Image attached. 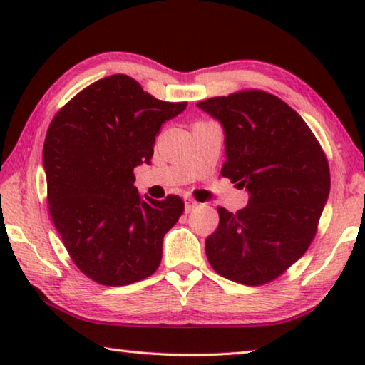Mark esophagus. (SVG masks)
Listing matches in <instances>:
<instances>
[{"instance_id":"1","label":"esophagus","mask_w":365,"mask_h":365,"mask_svg":"<svg viewBox=\"0 0 365 365\" xmlns=\"http://www.w3.org/2000/svg\"><path fill=\"white\" fill-rule=\"evenodd\" d=\"M197 206V202L196 201H193V200H190V197H187V200H185V212H191L193 211V209Z\"/></svg>"}]
</instances>
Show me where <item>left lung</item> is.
I'll list each match as a JSON object with an SVG mask.
<instances>
[{
	"mask_svg": "<svg viewBox=\"0 0 365 365\" xmlns=\"http://www.w3.org/2000/svg\"><path fill=\"white\" fill-rule=\"evenodd\" d=\"M196 106L224 128L222 175L250 195L237 214L217 207L207 261L228 280L262 285L311 245L330 193L329 163L301 115L274 95L240 91Z\"/></svg>",
	"mask_w": 365,
	"mask_h": 365,
	"instance_id": "1",
	"label": "left lung"
}]
</instances>
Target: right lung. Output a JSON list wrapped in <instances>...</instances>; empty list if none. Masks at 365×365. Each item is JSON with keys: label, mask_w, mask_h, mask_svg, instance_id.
<instances>
[{"label": "right lung", "mask_w": 365, "mask_h": 365, "mask_svg": "<svg viewBox=\"0 0 365 365\" xmlns=\"http://www.w3.org/2000/svg\"><path fill=\"white\" fill-rule=\"evenodd\" d=\"M187 103L160 101L117 73L86 86L51 120L43 145L48 205L72 261L101 285L150 277L182 197L140 196L133 169L151 164L160 125Z\"/></svg>", "instance_id": "obj_1"}]
</instances>
